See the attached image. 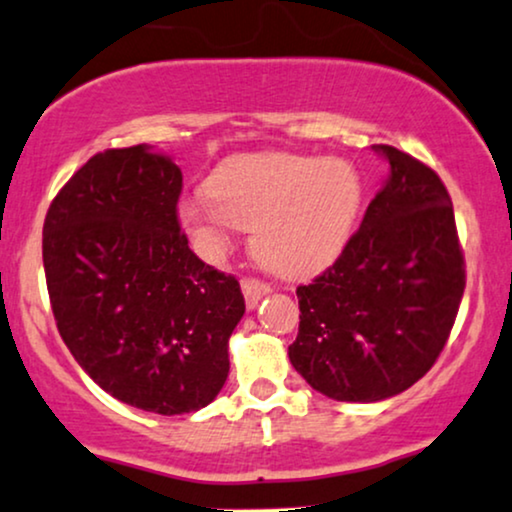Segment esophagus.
I'll return each instance as SVG.
<instances>
[{"label": "esophagus", "instance_id": "esophagus-1", "mask_svg": "<svg viewBox=\"0 0 512 512\" xmlns=\"http://www.w3.org/2000/svg\"><path fill=\"white\" fill-rule=\"evenodd\" d=\"M241 288H243V297H245V304H248V309H255L262 297L271 293L269 283L260 281V278H243Z\"/></svg>", "mask_w": 512, "mask_h": 512}]
</instances>
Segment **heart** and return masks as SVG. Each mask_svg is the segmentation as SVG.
I'll list each match as a JSON object with an SVG mask.
<instances>
[{"label": "heart", "mask_w": 512, "mask_h": 512, "mask_svg": "<svg viewBox=\"0 0 512 512\" xmlns=\"http://www.w3.org/2000/svg\"><path fill=\"white\" fill-rule=\"evenodd\" d=\"M364 186L345 160L245 153L210 174L208 191L179 203V222L205 255L252 229V250L271 274L304 278L338 260L357 226Z\"/></svg>", "instance_id": "1"}]
</instances>
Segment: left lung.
<instances>
[{
    "mask_svg": "<svg viewBox=\"0 0 512 512\" xmlns=\"http://www.w3.org/2000/svg\"><path fill=\"white\" fill-rule=\"evenodd\" d=\"M385 186L342 255L297 288L290 364L335 401H383L435 364L465 290L454 205L435 170L394 146Z\"/></svg>",
    "mask_w": 512,
    "mask_h": 512,
    "instance_id": "left-lung-1",
    "label": "left lung"
}]
</instances>
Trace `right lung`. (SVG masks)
<instances>
[{
    "mask_svg": "<svg viewBox=\"0 0 512 512\" xmlns=\"http://www.w3.org/2000/svg\"><path fill=\"white\" fill-rule=\"evenodd\" d=\"M181 170L151 146L89 158L49 205L42 260L70 354L111 397L177 416L208 406L229 375L241 286L181 234Z\"/></svg>",
    "mask_w": 512,
    "mask_h": 512,
    "instance_id": "add662e5",
    "label": "right lung"
}]
</instances>
